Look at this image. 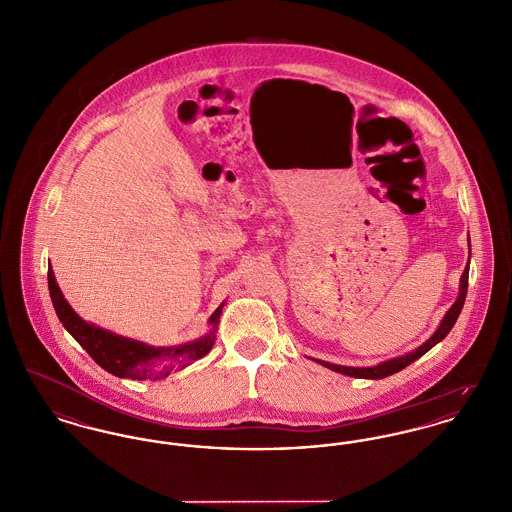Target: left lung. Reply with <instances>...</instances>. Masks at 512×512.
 <instances>
[{
  "instance_id": "obj_1",
  "label": "left lung",
  "mask_w": 512,
  "mask_h": 512,
  "mask_svg": "<svg viewBox=\"0 0 512 512\" xmlns=\"http://www.w3.org/2000/svg\"><path fill=\"white\" fill-rule=\"evenodd\" d=\"M468 272H470V263L466 265V269L462 272L458 298L452 303L451 309L447 311V315H445V319L441 321L437 332H435L427 342H423L418 350H414V352H410V354H406V356L394 358V360L383 361V363H379V365H375V367H346V365H334V363H329V361L321 360H317V363L329 367L332 371H338V373H344V375H350V377H358V379H383V377H389L392 373H398L400 369L408 367L412 361L421 358L427 350H431L437 342H441V340L451 332L454 323H456V319H458V315H460V311H462V307H464V300H466V292H468Z\"/></svg>"
}]
</instances>
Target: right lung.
<instances>
[{
    "mask_svg": "<svg viewBox=\"0 0 512 512\" xmlns=\"http://www.w3.org/2000/svg\"><path fill=\"white\" fill-rule=\"evenodd\" d=\"M48 288L54 309L60 317L61 325L67 332L89 352L92 360L102 369L116 377L137 379V381H154L170 375L174 367H185L191 361L203 358L211 352L214 344V332L222 313V305L211 315L212 331L201 340L183 344L178 348H154L143 342H135L118 334L98 329L85 323L71 307L63 300L60 286L56 284L52 267L48 269Z\"/></svg>",
    "mask_w": 512,
    "mask_h": 512,
    "instance_id": "obj_1",
    "label": "right lung"
}]
</instances>
